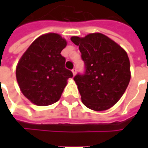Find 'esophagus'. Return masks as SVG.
Masks as SVG:
<instances>
[{
    "label": "esophagus",
    "instance_id": "34e87169",
    "mask_svg": "<svg viewBox=\"0 0 148 148\" xmlns=\"http://www.w3.org/2000/svg\"><path fill=\"white\" fill-rule=\"evenodd\" d=\"M71 71H72L73 75L75 76V75H76V73H77V68H76V67H74V68H73V69L71 70Z\"/></svg>",
    "mask_w": 148,
    "mask_h": 148
}]
</instances>
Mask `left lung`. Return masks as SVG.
Listing matches in <instances>:
<instances>
[{
  "instance_id": "obj_1",
  "label": "left lung",
  "mask_w": 148,
  "mask_h": 148,
  "mask_svg": "<svg viewBox=\"0 0 148 148\" xmlns=\"http://www.w3.org/2000/svg\"><path fill=\"white\" fill-rule=\"evenodd\" d=\"M71 40L79 46L85 63V73L74 77L82 103L92 110L110 109L122 97L130 81L128 54L99 33L73 36Z\"/></svg>"
}]
</instances>
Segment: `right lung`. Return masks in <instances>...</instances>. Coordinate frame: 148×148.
<instances>
[{
  "instance_id": "1",
  "label": "right lung",
  "mask_w": 148,
  "mask_h": 148,
  "mask_svg": "<svg viewBox=\"0 0 148 148\" xmlns=\"http://www.w3.org/2000/svg\"><path fill=\"white\" fill-rule=\"evenodd\" d=\"M66 41L49 33L35 39L23 54L16 66V79L23 95L32 103L47 106L57 102L73 77L65 67L62 50Z\"/></svg>"
}]
</instances>
